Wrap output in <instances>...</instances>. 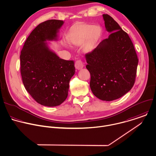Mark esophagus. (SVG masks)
<instances>
[{"mask_svg": "<svg viewBox=\"0 0 156 156\" xmlns=\"http://www.w3.org/2000/svg\"><path fill=\"white\" fill-rule=\"evenodd\" d=\"M84 66V65L83 63V62L80 60H78L75 63V67L78 70H80L81 69H82Z\"/></svg>", "mask_w": 156, "mask_h": 156, "instance_id": "1", "label": "esophagus"}]
</instances>
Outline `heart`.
Listing matches in <instances>:
<instances>
[{
  "label": "heart",
  "instance_id": "heart-1",
  "mask_svg": "<svg viewBox=\"0 0 156 156\" xmlns=\"http://www.w3.org/2000/svg\"><path fill=\"white\" fill-rule=\"evenodd\" d=\"M101 35V28L99 26L80 24L74 27L66 36L67 42L71 45L79 46L85 53L91 52L96 48ZM67 47L66 43L63 44Z\"/></svg>",
  "mask_w": 156,
  "mask_h": 156
}]
</instances>
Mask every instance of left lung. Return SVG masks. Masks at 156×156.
Returning a JSON list of instances; mask_svg holds the SVG:
<instances>
[{"mask_svg": "<svg viewBox=\"0 0 156 156\" xmlns=\"http://www.w3.org/2000/svg\"><path fill=\"white\" fill-rule=\"evenodd\" d=\"M108 37L85 55L90 88L101 100L120 98L134 85L138 59L129 35L108 15H103Z\"/></svg>", "mask_w": 156, "mask_h": 156, "instance_id": "obj_1", "label": "left lung"}]
</instances>
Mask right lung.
<instances>
[{
    "label": "right lung",
    "instance_id": "add662e5",
    "mask_svg": "<svg viewBox=\"0 0 156 156\" xmlns=\"http://www.w3.org/2000/svg\"><path fill=\"white\" fill-rule=\"evenodd\" d=\"M64 21L51 20L40 24L27 38L20 55L23 84L40 104L55 107L67 98L75 74L74 62L60 58L48 41H57Z\"/></svg>",
    "mask_w": 156,
    "mask_h": 156
}]
</instances>
